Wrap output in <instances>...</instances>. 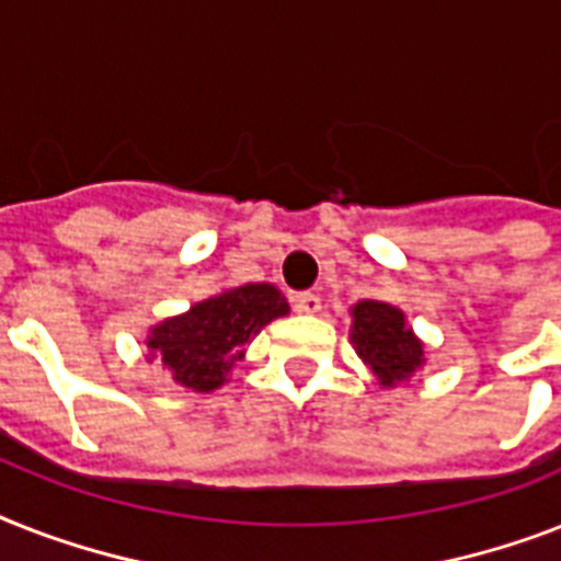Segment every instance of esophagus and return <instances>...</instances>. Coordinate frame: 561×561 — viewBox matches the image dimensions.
Here are the masks:
<instances>
[{"label": "esophagus", "mask_w": 561, "mask_h": 561, "mask_svg": "<svg viewBox=\"0 0 561 561\" xmlns=\"http://www.w3.org/2000/svg\"><path fill=\"white\" fill-rule=\"evenodd\" d=\"M294 305L299 313H320L322 311V299L311 290H302V294L294 296Z\"/></svg>", "instance_id": "34e87169"}]
</instances>
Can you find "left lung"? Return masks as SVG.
Instances as JSON below:
<instances>
[{"label":"left lung","mask_w":561,"mask_h":561,"mask_svg":"<svg viewBox=\"0 0 561 561\" xmlns=\"http://www.w3.org/2000/svg\"><path fill=\"white\" fill-rule=\"evenodd\" d=\"M352 343L380 386L407 380L423 363L421 340L407 328V317L394 305L363 299L354 305Z\"/></svg>","instance_id":"left-lung-1"}]
</instances>
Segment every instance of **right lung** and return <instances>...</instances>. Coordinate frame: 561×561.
Returning <instances> with one entry per match:
<instances>
[{
    "label": "right lung",
    "mask_w": 561,
    "mask_h": 561,
    "mask_svg": "<svg viewBox=\"0 0 561 561\" xmlns=\"http://www.w3.org/2000/svg\"><path fill=\"white\" fill-rule=\"evenodd\" d=\"M288 313V302L273 285H241L193 305L184 317L152 328L147 345L172 371V380L193 391L225 383L259 328Z\"/></svg>",
    "instance_id": "right-lung-1"
}]
</instances>
